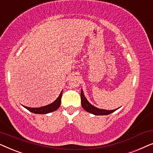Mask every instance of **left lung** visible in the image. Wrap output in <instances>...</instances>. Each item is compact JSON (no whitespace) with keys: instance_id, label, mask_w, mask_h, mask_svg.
<instances>
[{"instance_id":"1","label":"left lung","mask_w":153,"mask_h":153,"mask_svg":"<svg viewBox=\"0 0 153 153\" xmlns=\"http://www.w3.org/2000/svg\"><path fill=\"white\" fill-rule=\"evenodd\" d=\"M81 106L83 109L86 111L87 112L91 113V114L95 115V116H104V115H108L110 114H112L113 112H114L115 111L118 109L119 108H116V109L114 110H106V109H101V108H97L95 106L90 103L88 101L86 97H85L84 94H83V90L81 89Z\"/></svg>"}]
</instances>
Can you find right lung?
<instances>
[{"label": "right lung", "instance_id": "add662e5", "mask_svg": "<svg viewBox=\"0 0 153 153\" xmlns=\"http://www.w3.org/2000/svg\"><path fill=\"white\" fill-rule=\"evenodd\" d=\"M62 91L60 92L59 96H58L57 99H56L53 102H52L51 104H48L47 106H42V107L38 108H31L28 107V106H23L24 108H26V109H28L29 111L33 113V114H47L49 113L53 112L54 111L57 110L58 108L60 107V104H61V97H62Z\"/></svg>", "mask_w": 153, "mask_h": 153}]
</instances>
